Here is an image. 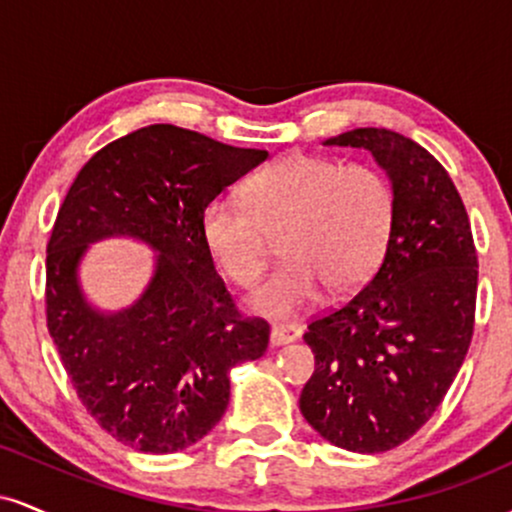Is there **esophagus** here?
I'll list each match as a JSON object with an SVG mask.
<instances>
[{"mask_svg": "<svg viewBox=\"0 0 512 512\" xmlns=\"http://www.w3.org/2000/svg\"><path fill=\"white\" fill-rule=\"evenodd\" d=\"M301 337V327L298 325H274L272 332H269V339H272L274 346H284L296 342Z\"/></svg>", "mask_w": 512, "mask_h": 512, "instance_id": "esophagus-1", "label": "esophagus"}]
</instances>
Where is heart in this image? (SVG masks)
Listing matches in <instances>:
<instances>
[{
	"mask_svg": "<svg viewBox=\"0 0 512 512\" xmlns=\"http://www.w3.org/2000/svg\"><path fill=\"white\" fill-rule=\"evenodd\" d=\"M395 190L380 168L332 156L289 154L248 185V202L216 197L204 211V240L231 281L252 286L281 238L276 269L248 308L286 320L308 310L320 291L346 296L373 276L395 228Z\"/></svg>",
	"mask_w": 512,
	"mask_h": 512,
	"instance_id": "obj_1",
	"label": "heart"
}]
</instances>
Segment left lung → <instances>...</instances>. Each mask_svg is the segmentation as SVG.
Returning a JSON list of instances; mask_svg holds the SVG:
<instances>
[{
    "label": "left lung",
    "instance_id": "obj_1",
    "mask_svg": "<svg viewBox=\"0 0 512 512\" xmlns=\"http://www.w3.org/2000/svg\"><path fill=\"white\" fill-rule=\"evenodd\" d=\"M325 144L368 149L397 214L368 284L303 334L315 373L301 414L337 448L373 455L414 436L450 390L474 334L477 248L455 182L424 146L383 127Z\"/></svg>",
    "mask_w": 512,
    "mask_h": 512
}]
</instances>
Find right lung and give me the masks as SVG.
Here are the masks:
<instances>
[{
	"instance_id": "1",
	"label": "right lung",
	"mask_w": 512,
	"mask_h": 512,
	"mask_svg": "<svg viewBox=\"0 0 512 512\" xmlns=\"http://www.w3.org/2000/svg\"><path fill=\"white\" fill-rule=\"evenodd\" d=\"M175 125L103 146L69 187L48 240L45 313L62 366L105 433L139 452L195 445L221 421L233 366L267 351L269 325L243 317L214 269L204 211L267 158ZM110 235L144 239L157 272L132 309L103 316L75 267Z\"/></svg>"
}]
</instances>
